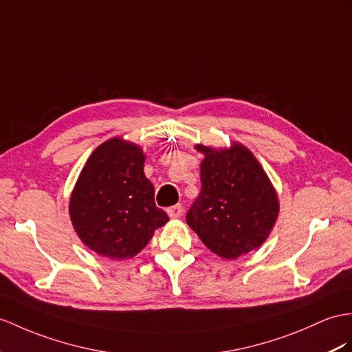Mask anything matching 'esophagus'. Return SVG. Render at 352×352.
Listing matches in <instances>:
<instances>
[{"label": "esophagus", "mask_w": 352, "mask_h": 352, "mask_svg": "<svg viewBox=\"0 0 352 352\" xmlns=\"http://www.w3.org/2000/svg\"><path fill=\"white\" fill-rule=\"evenodd\" d=\"M167 213H168V217H170V218H173V219H176V218H181V217H182V213H184L182 204H175V206H171V208H168V209H167Z\"/></svg>", "instance_id": "34e87169"}]
</instances>
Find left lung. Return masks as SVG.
<instances>
[{"mask_svg": "<svg viewBox=\"0 0 352 352\" xmlns=\"http://www.w3.org/2000/svg\"><path fill=\"white\" fill-rule=\"evenodd\" d=\"M201 192L186 213L201 242L221 258L236 260L267 241L279 215L278 192L245 144L230 148L195 144Z\"/></svg>", "mask_w": 352, "mask_h": 352, "instance_id": "8db88e82", "label": "left lung"}]
</instances>
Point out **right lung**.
Masks as SVG:
<instances>
[{
  "mask_svg": "<svg viewBox=\"0 0 352 352\" xmlns=\"http://www.w3.org/2000/svg\"><path fill=\"white\" fill-rule=\"evenodd\" d=\"M144 160L139 144L113 137L96 148L77 177L68 213L80 241L101 256L131 258L168 221L155 206Z\"/></svg>",
  "mask_w": 352,
  "mask_h": 352,
  "instance_id": "1",
  "label": "right lung"
}]
</instances>
